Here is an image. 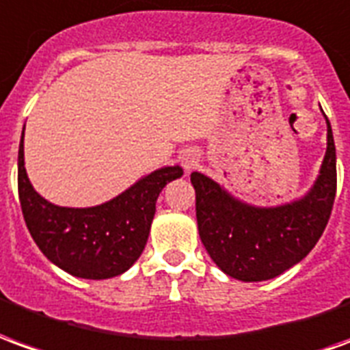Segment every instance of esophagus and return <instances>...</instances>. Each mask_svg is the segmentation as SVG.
<instances>
[{
  "label": "esophagus",
  "instance_id": "34e87169",
  "mask_svg": "<svg viewBox=\"0 0 350 350\" xmlns=\"http://www.w3.org/2000/svg\"><path fill=\"white\" fill-rule=\"evenodd\" d=\"M180 162L185 165V170L192 171L198 165V162H200V154L196 150H185L183 156H180Z\"/></svg>",
  "mask_w": 350,
  "mask_h": 350
}]
</instances>
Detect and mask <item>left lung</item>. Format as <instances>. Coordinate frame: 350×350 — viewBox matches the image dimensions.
Returning <instances> with one entry per match:
<instances>
[{
  "label": "left lung",
  "instance_id": "1",
  "mask_svg": "<svg viewBox=\"0 0 350 350\" xmlns=\"http://www.w3.org/2000/svg\"><path fill=\"white\" fill-rule=\"evenodd\" d=\"M324 118L326 154L314 185L299 200L258 207L237 200L203 173L190 175L200 239L226 275L243 282L273 279L306 258L321 239L338 187L334 133Z\"/></svg>",
  "mask_w": 350,
  "mask_h": 350
}]
</instances>
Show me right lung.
<instances>
[{"instance_id":"1","label":"right lung","mask_w":350,"mask_h":350,"mask_svg":"<svg viewBox=\"0 0 350 350\" xmlns=\"http://www.w3.org/2000/svg\"><path fill=\"white\" fill-rule=\"evenodd\" d=\"M183 175L165 165L141 177L122 194L94 207H60L36 192L18 147V198L26 226L54 266L81 279H111L128 271L145 249L163 187Z\"/></svg>"}]
</instances>
